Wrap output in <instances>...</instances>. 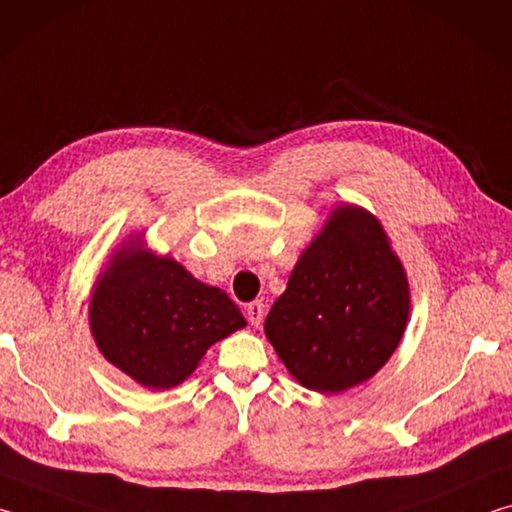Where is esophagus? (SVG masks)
<instances>
[{
    "mask_svg": "<svg viewBox=\"0 0 512 512\" xmlns=\"http://www.w3.org/2000/svg\"><path fill=\"white\" fill-rule=\"evenodd\" d=\"M246 316H248V320H250V325L259 327V325H262L264 316H266V305H264L262 300H253V302H250V305L246 307Z\"/></svg>",
    "mask_w": 512,
    "mask_h": 512,
    "instance_id": "1",
    "label": "esophagus"
}]
</instances>
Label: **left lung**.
<instances>
[{"label": "left lung", "mask_w": 512, "mask_h": 512, "mask_svg": "<svg viewBox=\"0 0 512 512\" xmlns=\"http://www.w3.org/2000/svg\"><path fill=\"white\" fill-rule=\"evenodd\" d=\"M409 309V277L384 225L341 203L300 253L264 332L298 384L336 395L386 366Z\"/></svg>", "instance_id": "1"}]
</instances>
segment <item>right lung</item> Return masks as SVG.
<instances>
[{
  "label": "right lung",
  "mask_w": 512,
  "mask_h": 512,
  "mask_svg": "<svg viewBox=\"0 0 512 512\" xmlns=\"http://www.w3.org/2000/svg\"><path fill=\"white\" fill-rule=\"evenodd\" d=\"M88 320L103 359L151 391L183 384L216 341L246 327L228 293L153 253L137 232L97 275Z\"/></svg>",
  "instance_id": "add662e5"
}]
</instances>
